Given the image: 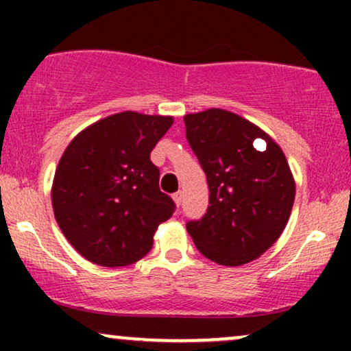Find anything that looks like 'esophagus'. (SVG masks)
Listing matches in <instances>:
<instances>
[{
  "mask_svg": "<svg viewBox=\"0 0 351 351\" xmlns=\"http://www.w3.org/2000/svg\"><path fill=\"white\" fill-rule=\"evenodd\" d=\"M173 201H175L176 206H180L181 201H183V193H181V191H176L175 195H173Z\"/></svg>",
  "mask_w": 351,
  "mask_h": 351,
  "instance_id": "esophagus-1",
  "label": "esophagus"
}]
</instances>
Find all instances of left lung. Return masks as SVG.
<instances>
[{
  "label": "left lung",
  "instance_id": "1",
  "mask_svg": "<svg viewBox=\"0 0 351 351\" xmlns=\"http://www.w3.org/2000/svg\"><path fill=\"white\" fill-rule=\"evenodd\" d=\"M189 147L206 173L209 206L186 229L213 263L236 267L279 239L295 199L282 148L257 125L223 108L184 115Z\"/></svg>",
  "mask_w": 351,
  "mask_h": 351
}]
</instances>
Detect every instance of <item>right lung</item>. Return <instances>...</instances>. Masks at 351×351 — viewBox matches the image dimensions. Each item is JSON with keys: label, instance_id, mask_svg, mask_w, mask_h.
<instances>
[{"label": "right lung", "instance_id": "add662e5", "mask_svg": "<svg viewBox=\"0 0 351 351\" xmlns=\"http://www.w3.org/2000/svg\"><path fill=\"white\" fill-rule=\"evenodd\" d=\"M173 117L120 112L88 125L67 145L52 181L60 231L90 263L123 267L150 252L175 203L160 191L150 153Z\"/></svg>", "mask_w": 351, "mask_h": 351}]
</instances>
